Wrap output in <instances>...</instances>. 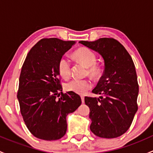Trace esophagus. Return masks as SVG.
<instances>
[{"label": "esophagus", "mask_w": 153, "mask_h": 153, "mask_svg": "<svg viewBox=\"0 0 153 153\" xmlns=\"http://www.w3.org/2000/svg\"><path fill=\"white\" fill-rule=\"evenodd\" d=\"M81 101H82V103H84V97L81 96Z\"/></svg>", "instance_id": "esophagus-1"}]
</instances>
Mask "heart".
I'll return each instance as SVG.
<instances>
[{
	"mask_svg": "<svg viewBox=\"0 0 153 153\" xmlns=\"http://www.w3.org/2000/svg\"><path fill=\"white\" fill-rule=\"evenodd\" d=\"M75 59L88 67V72L92 76H98L101 69L95 64L97 61L96 55L91 49L80 48L73 54ZM58 70L60 75L64 78H69L71 75V64L65 56L61 57L58 63ZM92 87V82L89 79H73L64 84V89L67 92H74L78 95H84Z\"/></svg>",
	"mask_w": 153,
	"mask_h": 153,
	"instance_id": "heart-1",
	"label": "heart"
}]
</instances>
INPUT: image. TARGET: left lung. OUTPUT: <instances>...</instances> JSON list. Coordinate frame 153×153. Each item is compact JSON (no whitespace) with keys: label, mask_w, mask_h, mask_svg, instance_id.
Listing matches in <instances>:
<instances>
[{"label":"left lung","mask_w":153,"mask_h":153,"mask_svg":"<svg viewBox=\"0 0 153 153\" xmlns=\"http://www.w3.org/2000/svg\"><path fill=\"white\" fill-rule=\"evenodd\" d=\"M79 43L98 52L105 64L104 74L92 90L100 97L84 98L90 109L91 131L101 138L121 136L130 127L138 110V84L132 58L124 46L112 38Z\"/></svg>","instance_id":"obj_1"}]
</instances>
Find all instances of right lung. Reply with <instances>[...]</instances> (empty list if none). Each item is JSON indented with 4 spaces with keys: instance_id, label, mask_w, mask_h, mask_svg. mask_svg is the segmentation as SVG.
I'll use <instances>...</instances> for the list:
<instances>
[{
    "instance_id": "right-lung-1",
    "label": "right lung",
    "mask_w": 153,
    "mask_h": 153,
    "mask_svg": "<svg viewBox=\"0 0 153 153\" xmlns=\"http://www.w3.org/2000/svg\"><path fill=\"white\" fill-rule=\"evenodd\" d=\"M75 41L43 38L27 54L19 78L18 97L26 126L36 138L54 141L67 129V115L81 104L76 93H63L58 63Z\"/></svg>"
}]
</instances>
